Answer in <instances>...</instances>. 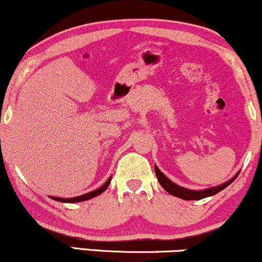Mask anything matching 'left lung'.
Listing matches in <instances>:
<instances>
[{
	"label": "left lung",
	"instance_id": "obj_1",
	"mask_svg": "<svg viewBox=\"0 0 262 262\" xmlns=\"http://www.w3.org/2000/svg\"><path fill=\"white\" fill-rule=\"evenodd\" d=\"M155 173H156V177H158L159 182H160V185L162 186V187H164L165 191L169 192V193L172 194V196L182 198V200H186V201L202 200V198L213 196V194H217L218 192L222 191V189L227 188L228 186H229L230 183L236 179L237 175H239V172H237L235 176L231 177L229 181L222 183V185L215 186V187L201 189V191H194V189H188V188L181 187V186L173 183L172 181H171V180L167 179V177L165 176L160 170H159L158 166H155Z\"/></svg>",
	"mask_w": 262,
	"mask_h": 262
}]
</instances>
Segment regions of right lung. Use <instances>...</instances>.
I'll return each mask as SVG.
<instances>
[{"label":"right lung","mask_w":262,"mask_h":262,"mask_svg":"<svg viewBox=\"0 0 262 262\" xmlns=\"http://www.w3.org/2000/svg\"><path fill=\"white\" fill-rule=\"evenodd\" d=\"M111 180H112V179L110 177V179H108L106 181V183H104L103 186H101L100 188L95 189V191L89 192V193L82 194V196H77V197H74V198H61V197H52V196H50V198H52V200L58 201V202H64V203H75V202H82V201L91 200V198L98 196V194H101L102 192L106 191V188L108 187V186H110Z\"/></svg>","instance_id":"right-lung-1"}]
</instances>
